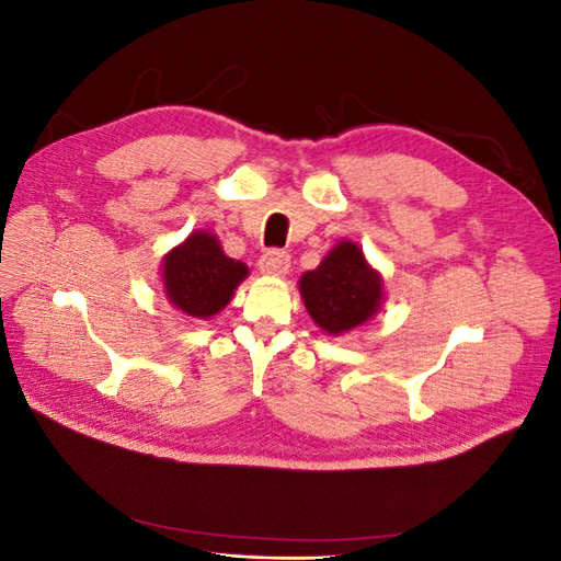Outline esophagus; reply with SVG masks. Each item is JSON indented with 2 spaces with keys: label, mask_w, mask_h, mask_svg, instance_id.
I'll list each match as a JSON object with an SVG mask.
<instances>
[{
  "label": "esophagus",
  "mask_w": 561,
  "mask_h": 561,
  "mask_svg": "<svg viewBox=\"0 0 561 561\" xmlns=\"http://www.w3.org/2000/svg\"><path fill=\"white\" fill-rule=\"evenodd\" d=\"M260 268L266 276H285L290 271V254L283 250H268L262 254Z\"/></svg>",
  "instance_id": "esophagus-1"
}]
</instances>
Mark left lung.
Instances as JSON below:
<instances>
[{"label":"left lung","mask_w":561,"mask_h":561,"mask_svg":"<svg viewBox=\"0 0 561 561\" xmlns=\"http://www.w3.org/2000/svg\"><path fill=\"white\" fill-rule=\"evenodd\" d=\"M299 293L320 330L344 334L377 316L383 280L353 241H339L318 268L299 278Z\"/></svg>","instance_id":"8db88e82"}]
</instances>
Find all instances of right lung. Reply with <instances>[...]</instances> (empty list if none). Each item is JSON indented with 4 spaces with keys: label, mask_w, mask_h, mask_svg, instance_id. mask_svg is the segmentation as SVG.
<instances>
[{
    "label": "right lung",
    "mask_w": 561,
    "mask_h": 561,
    "mask_svg": "<svg viewBox=\"0 0 561 561\" xmlns=\"http://www.w3.org/2000/svg\"><path fill=\"white\" fill-rule=\"evenodd\" d=\"M248 276V266L231 260L217 236L194 231L163 257V293L168 301L192 318H213Z\"/></svg>",
    "instance_id": "obj_1"
}]
</instances>
